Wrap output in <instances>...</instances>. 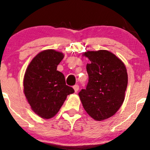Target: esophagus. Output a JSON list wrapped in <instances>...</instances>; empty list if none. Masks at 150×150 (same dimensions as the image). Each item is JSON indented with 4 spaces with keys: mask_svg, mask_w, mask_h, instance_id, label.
Returning <instances> with one entry per match:
<instances>
[{
    "mask_svg": "<svg viewBox=\"0 0 150 150\" xmlns=\"http://www.w3.org/2000/svg\"><path fill=\"white\" fill-rule=\"evenodd\" d=\"M79 87L78 85H75V86H74V91H75V92H77V91H79Z\"/></svg>",
    "mask_w": 150,
    "mask_h": 150,
    "instance_id": "34e87169",
    "label": "esophagus"
}]
</instances>
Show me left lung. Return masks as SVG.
<instances>
[{"label":"left lung","mask_w":150,"mask_h":150,"mask_svg":"<svg viewBox=\"0 0 150 150\" xmlns=\"http://www.w3.org/2000/svg\"><path fill=\"white\" fill-rule=\"evenodd\" d=\"M90 61L86 70L88 83L79 96L83 108L96 121L111 117L125 100L128 74L121 59L107 50L87 51L83 53Z\"/></svg>","instance_id":"8db88e82"}]
</instances>
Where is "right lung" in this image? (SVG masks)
Instances as JSON below:
<instances>
[{
	"label": "right lung",
	"instance_id": "add662e5",
	"mask_svg": "<svg viewBox=\"0 0 150 150\" xmlns=\"http://www.w3.org/2000/svg\"><path fill=\"white\" fill-rule=\"evenodd\" d=\"M64 54L54 50L40 52L26 69L24 93L30 108L43 119H50L59 112L64 102L74 90L66 85L64 76L57 71Z\"/></svg>",
	"mask_w": 150,
	"mask_h": 150
}]
</instances>
